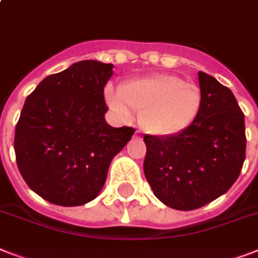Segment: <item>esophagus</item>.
Wrapping results in <instances>:
<instances>
[{"label":"esophagus","mask_w":258,"mask_h":258,"mask_svg":"<svg viewBox=\"0 0 258 258\" xmlns=\"http://www.w3.org/2000/svg\"><path fill=\"white\" fill-rule=\"evenodd\" d=\"M135 135H137V137H139V135H141V133H139V131H137V133H135Z\"/></svg>","instance_id":"1"}]
</instances>
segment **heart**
<instances>
[{"mask_svg": "<svg viewBox=\"0 0 258 258\" xmlns=\"http://www.w3.org/2000/svg\"><path fill=\"white\" fill-rule=\"evenodd\" d=\"M105 95L123 117H130V109L139 111L142 128L155 137L182 133L194 121L202 104L200 87L170 74L133 79L121 86L120 92L109 87Z\"/></svg>", "mask_w": 258, "mask_h": 258, "instance_id": "obj_1", "label": "heart"}]
</instances>
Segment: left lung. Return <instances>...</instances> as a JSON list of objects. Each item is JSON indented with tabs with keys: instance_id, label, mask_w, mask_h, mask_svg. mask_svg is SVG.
<instances>
[{
	"instance_id": "1",
	"label": "left lung",
	"mask_w": 258,
	"mask_h": 258,
	"mask_svg": "<svg viewBox=\"0 0 258 258\" xmlns=\"http://www.w3.org/2000/svg\"><path fill=\"white\" fill-rule=\"evenodd\" d=\"M202 104L182 133L145 135L143 170L154 194L176 210L210 204L232 187L245 161V117L236 97L218 80L198 72Z\"/></svg>"
}]
</instances>
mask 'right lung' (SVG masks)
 I'll list each match as a JSON object with an SVG mask.
<instances>
[{
  "label": "right lung",
  "instance_id": "obj_1",
  "mask_svg": "<svg viewBox=\"0 0 258 258\" xmlns=\"http://www.w3.org/2000/svg\"><path fill=\"white\" fill-rule=\"evenodd\" d=\"M112 68L95 60L75 62L46 76L26 97L14 134L16 161L26 184L50 204L95 200L112 158L135 133L104 119Z\"/></svg>",
  "mask_w": 258,
  "mask_h": 258
}]
</instances>
